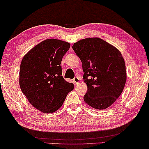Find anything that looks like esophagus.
Masks as SVG:
<instances>
[{
  "instance_id": "esophagus-1",
  "label": "esophagus",
  "mask_w": 149,
  "mask_h": 149,
  "mask_svg": "<svg viewBox=\"0 0 149 149\" xmlns=\"http://www.w3.org/2000/svg\"><path fill=\"white\" fill-rule=\"evenodd\" d=\"M73 80H74V84H77L80 82V78L79 77H75L74 79H73Z\"/></svg>"
}]
</instances>
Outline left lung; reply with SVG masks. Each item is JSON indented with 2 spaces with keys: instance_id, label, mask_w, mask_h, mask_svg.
Segmentation results:
<instances>
[{
  "instance_id": "obj_1",
  "label": "left lung",
  "mask_w": 149,
  "mask_h": 149,
  "mask_svg": "<svg viewBox=\"0 0 149 149\" xmlns=\"http://www.w3.org/2000/svg\"><path fill=\"white\" fill-rule=\"evenodd\" d=\"M72 49L82 63L84 82L88 87L85 103L97 109L109 108L122 93L127 80L121 52L99 38L80 40Z\"/></svg>"
}]
</instances>
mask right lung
<instances>
[{
	"label": "right lung",
	"mask_w": 149,
	"mask_h": 149,
	"mask_svg": "<svg viewBox=\"0 0 149 149\" xmlns=\"http://www.w3.org/2000/svg\"><path fill=\"white\" fill-rule=\"evenodd\" d=\"M70 43L57 39L41 41L24 56L19 67L22 92L34 108L45 113L57 111L74 85L62 76V58Z\"/></svg>",
	"instance_id": "1"
}]
</instances>
